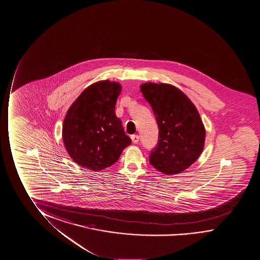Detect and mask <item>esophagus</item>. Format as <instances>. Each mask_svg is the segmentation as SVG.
I'll list each match as a JSON object with an SVG mask.
<instances>
[{
    "label": "esophagus",
    "mask_w": 260,
    "mask_h": 260,
    "mask_svg": "<svg viewBox=\"0 0 260 260\" xmlns=\"http://www.w3.org/2000/svg\"><path fill=\"white\" fill-rule=\"evenodd\" d=\"M131 139H132V142L134 144H138L139 143L140 136H137V135H134V136H131Z\"/></svg>",
    "instance_id": "34e87169"
}]
</instances>
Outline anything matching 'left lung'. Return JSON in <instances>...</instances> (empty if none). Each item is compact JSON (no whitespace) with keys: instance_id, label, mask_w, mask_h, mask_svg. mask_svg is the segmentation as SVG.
Segmentation results:
<instances>
[{"instance_id":"1","label":"left lung","mask_w":260,"mask_h":260,"mask_svg":"<svg viewBox=\"0 0 260 260\" xmlns=\"http://www.w3.org/2000/svg\"><path fill=\"white\" fill-rule=\"evenodd\" d=\"M159 128L150 163L165 175L178 174L198 159L205 147L206 128L193 102L177 87L146 82L140 86Z\"/></svg>"}]
</instances>
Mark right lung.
Segmentation results:
<instances>
[{"mask_svg":"<svg viewBox=\"0 0 260 260\" xmlns=\"http://www.w3.org/2000/svg\"><path fill=\"white\" fill-rule=\"evenodd\" d=\"M119 82L100 81L87 87L71 105L62 124L66 151L78 165L99 171L119 159L131 144L115 112Z\"/></svg>","mask_w":260,"mask_h":260,"instance_id":"add662e5","label":"right lung"}]
</instances>
